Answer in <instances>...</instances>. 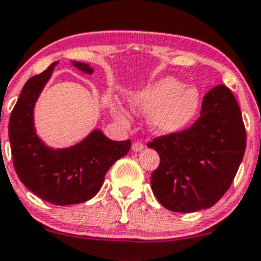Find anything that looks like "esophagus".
Segmentation results:
<instances>
[{"label":"esophagus","instance_id":"34e87169","mask_svg":"<svg viewBox=\"0 0 261 261\" xmlns=\"http://www.w3.org/2000/svg\"><path fill=\"white\" fill-rule=\"evenodd\" d=\"M144 149V144L142 142H135L133 144V150L134 152H140V150Z\"/></svg>","mask_w":261,"mask_h":261}]
</instances>
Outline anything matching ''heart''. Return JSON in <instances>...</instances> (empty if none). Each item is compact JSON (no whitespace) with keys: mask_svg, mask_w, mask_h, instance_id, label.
<instances>
[{"mask_svg":"<svg viewBox=\"0 0 261 261\" xmlns=\"http://www.w3.org/2000/svg\"><path fill=\"white\" fill-rule=\"evenodd\" d=\"M140 114H149L148 123L157 135H174L187 127L198 113L201 96L196 87H184L174 77H164L128 97Z\"/></svg>","mask_w":261,"mask_h":261,"instance_id":"obj_1","label":"heart"}]
</instances>
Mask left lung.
<instances>
[{
  "instance_id": "1",
  "label": "left lung",
  "mask_w": 261,
  "mask_h": 261,
  "mask_svg": "<svg viewBox=\"0 0 261 261\" xmlns=\"http://www.w3.org/2000/svg\"><path fill=\"white\" fill-rule=\"evenodd\" d=\"M160 154L150 187L164 207L194 213L229 189L246 149L242 113L232 91L219 85L204 95L201 117L187 130L148 143Z\"/></svg>"
}]
</instances>
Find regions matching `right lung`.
Segmentation results:
<instances>
[{
  "instance_id": "1",
  "label": "right lung",
  "mask_w": 261,
  "mask_h": 261,
  "mask_svg": "<svg viewBox=\"0 0 261 261\" xmlns=\"http://www.w3.org/2000/svg\"><path fill=\"white\" fill-rule=\"evenodd\" d=\"M57 64L25 82L10 116L9 139L20 181L43 201L65 206L91 199L112 165L127 154L131 142L111 140L97 128L68 148L55 149L41 140L35 127V106ZM72 64L86 74L94 73L86 63Z\"/></svg>"
}]
</instances>
